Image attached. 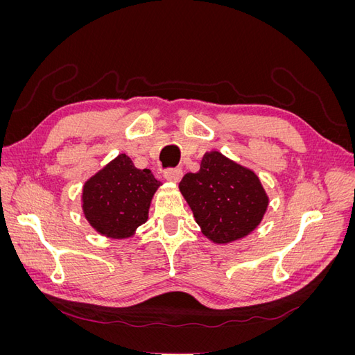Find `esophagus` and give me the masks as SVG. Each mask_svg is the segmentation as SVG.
<instances>
[{
	"label": "esophagus",
	"mask_w": 355,
	"mask_h": 355,
	"mask_svg": "<svg viewBox=\"0 0 355 355\" xmlns=\"http://www.w3.org/2000/svg\"><path fill=\"white\" fill-rule=\"evenodd\" d=\"M182 176H184V173H182L180 168H168L164 171V178L168 182H175V184H178V182L182 179Z\"/></svg>",
	"instance_id": "esophagus-1"
}]
</instances>
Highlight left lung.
<instances>
[{
  "mask_svg": "<svg viewBox=\"0 0 355 355\" xmlns=\"http://www.w3.org/2000/svg\"><path fill=\"white\" fill-rule=\"evenodd\" d=\"M179 189L206 239L228 244L252 234L265 216L270 197L253 170L206 153L197 173H187Z\"/></svg>",
  "mask_w": 355,
  "mask_h": 355,
  "instance_id": "left-lung-1",
  "label": "left lung"
}]
</instances>
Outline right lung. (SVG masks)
<instances>
[{
    "mask_svg": "<svg viewBox=\"0 0 355 355\" xmlns=\"http://www.w3.org/2000/svg\"><path fill=\"white\" fill-rule=\"evenodd\" d=\"M159 185L151 170L136 168L130 157L120 154L84 184L83 213L101 235L128 239L148 220Z\"/></svg>",
    "mask_w": 355,
    "mask_h": 355,
    "instance_id": "obj_1",
    "label": "right lung"
}]
</instances>
